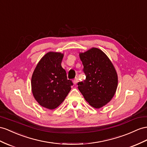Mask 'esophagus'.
<instances>
[{
    "label": "esophagus",
    "mask_w": 147,
    "mask_h": 147,
    "mask_svg": "<svg viewBox=\"0 0 147 147\" xmlns=\"http://www.w3.org/2000/svg\"><path fill=\"white\" fill-rule=\"evenodd\" d=\"M78 82V78H76L73 81V83L74 85H76V84H77Z\"/></svg>",
    "instance_id": "obj_1"
}]
</instances>
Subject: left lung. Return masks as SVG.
I'll list each match as a JSON object with an SVG mask.
<instances>
[{
    "instance_id": "obj_1",
    "label": "left lung",
    "mask_w": 147,
    "mask_h": 147,
    "mask_svg": "<svg viewBox=\"0 0 147 147\" xmlns=\"http://www.w3.org/2000/svg\"><path fill=\"white\" fill-rule=\"evenodd\" d=\"M79 55L86 78L78 82V89L92 107L99 109L115 95L118 84L117 71L110 59L99 48H92Z\"/></svg>"
}]
</instances>
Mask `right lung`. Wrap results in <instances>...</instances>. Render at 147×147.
Listing matches in <instances>:
<instances>
[{
	"mask_svg": "<svg viewBox=\"0 0 147 147\" xmlns=\"http://www.w3.org/2000/svg\"><path fill=\"white\" fill-rule=\"evenodd\" d=\"M63 56L60 52L47 53L38 63L32 76L33 97L41 106L50 110L63 102L73 85L61 66Z\"/></svg>",
	"mask_w": 147,
	"mask_h": 147,
	"instance_id": "right-lung-1",
	"label": "right lung"
}]
</instances>
